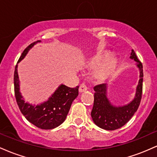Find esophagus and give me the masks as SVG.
Instances as JSON below:
<instances>
[{
	"label": "esophagus",
	"instance_id": "esophagus-1",
	"mask_svg": "<svg viewBox=\"0 0 157 157\" xmlns=\"http://www.w3.org/2000/svg\"><path fill=\"white\" fill-rule=\"evenodd\" d=\"M87 89H88L87 86H86L84 83H82V84L80 85V88H79V92H80V93L84 92V91H87Z\"/></svg>",
	"mask_w": 157,
	"mask_h": 157
}]
</instances>
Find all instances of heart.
<instances>
[{
    "label": "heart",
    "mask_w": 157,
    "mask_h": 157,
    "mask_svg": "<svg viewBox=\"0 0 157 157\" xmlns=\"http://www.w3.org/2000/svg\"><path fill=\"white\" fill-rule=\"evenodd\" d=\"M102 57H99L93 59L91 61V65H96L102 60ZM117 68V60L113 55H110L107 57L103 62L97 68L95 74L100 78H105L111 76L116 71Z\"/></svg>",
    "instance_id": "obj_1"
}]
</instances>
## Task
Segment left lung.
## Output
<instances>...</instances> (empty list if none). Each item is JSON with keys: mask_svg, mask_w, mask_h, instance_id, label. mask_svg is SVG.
<instances>
[{"mask_svg": "<svg viewBox=\"0 0 157 157\" xmlns=\"http://www.w3.org/2000/svg\"><path fill=\"white\" fill-rule=\"evenodd\" d=\"M130 58L136 61V66L140 71V80L136 88V93L132 100L124 105H114L107 96V85L100 84L94 87V100L91 115L92 120L98 127L108 131H113L125 125L137 111L142 98L143 70L142 64L131 50Z\"/></svg>", "mask_w": 157, "mask_h": 157, "instance_id": "8db88e82", "label": "left lung"}]
</instances>
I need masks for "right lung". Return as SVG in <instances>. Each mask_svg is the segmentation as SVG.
I'll return each instance as SVG.
<instances>
[{
  "instance_id": "right-lung-1",
  "label": "right lung",
  "mask_w": 157,
  "mask_h": 157,
  "mask_svg": "<svg viewBox=\"0 0 157 157\" xmlns=\"http://www.w3.org/2000/svg\"><path fill=\"white\" fill-rule=\"evenodd\" d=\"M40 42V40H37L30 44L23 51L17 61V63L26 57L29 51L35 44ZM14 86L16 101L21 113L29 122L39 128L45 130L55 128L65 121L71 103L78 96L79 92V86L69 88L63 84H61L46 101L38 105H33L26 102L20 91L17 64L16 65L14 73Z\"/></svg>"
}]
</instances>
